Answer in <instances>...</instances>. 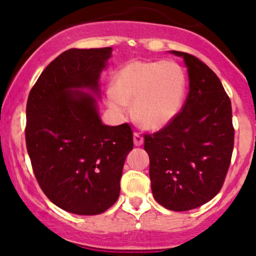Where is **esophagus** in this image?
<instances>
[{
	"instance_id": "1",
	"label": "esophagus",
	"mask_w": 256,
	"mask_h": 256,
	"mask_svg": "<svg viewBox=\"0 0 256 256\" xmlns=\"http://www.w3.org/2000/svg\"><path fill=\"white\" fill-rule=\"evenodd\" d=\"M143 137H142V134H140V132H134V146H142L143 144Z\"/></svg>"
}]
</instances>
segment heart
I'll return each mask as SVG.
<instances>
[{
	"instance_id": "b5f03b06",
	"label": "heart",
	"mask_w": 256,
	"mask_h": 256,
	"mask_svg": "<svg viewBox=\"0 0 256 256\" xmlns=\"http://www.w3.org/2000/svg\"><path fill=\"white\" fill-rule=\"evenodd\" d=\"M186 77L173 61H131L118 71L108 91L110 108L122 113L134 104V116L148 130L168 125L183 107Z\"/></svg>"
}]
</instances>
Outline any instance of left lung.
Masks as SVG:
<instances>
[{"label": "left lung", "mask_w": 256, "mask_h": 256, "mask_svg": "<svg viewBox=\"0 0 256 256\" xmlns=\"http://www.w3.org/2000/svg\"><path fill=\"white\" fill-rule=\"evenodd\" d=\"M188 67L189 92L174 119L144 134L154 198L184 212L210 201L222 188L234 150L231 101L218 76L192 54L172 50Z\"/></svg>", "instance_id": "left-lung-1"}]
</instances>
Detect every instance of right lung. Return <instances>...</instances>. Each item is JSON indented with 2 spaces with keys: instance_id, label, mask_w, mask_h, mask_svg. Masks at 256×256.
Here are the masks:
<instances>
[{
  "instance_id": "obj_1",
  "label": "right lung",
  "mask_w": 256,
  "mask_h": 256,
  "mask_svg": "<svg viewBox=\"0 0 256 256\" xmlns=\"http://www.w3.org/2000/svg\"><path fill=\"white\" fill-rule=\"evenodd\" d=\"M112 48L68 49L37 79L26 104L25 140L34 177L54 204L96 216L116 202L125 158L134 148L130 124L104 125L96 100Z\"/></svg>"
}]
</instances>
